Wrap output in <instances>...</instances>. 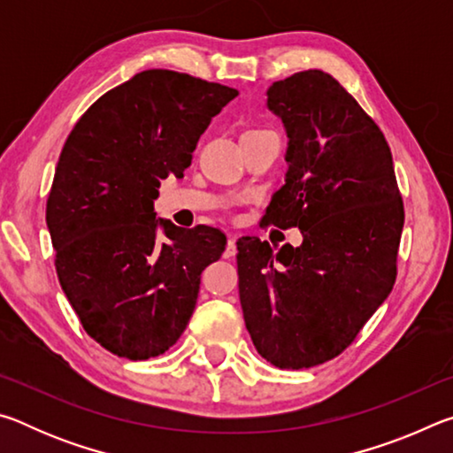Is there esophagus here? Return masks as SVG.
<instances>
[{"instance_id": "esophagus-1", "label": "esophagus", "mask_w": 453, "mask_h": 453, "mask_svg": "<svg viewBox=\"0 0 453 453\" xmlns=\"http://www.w3.org/2000/svg\"><path fill=\"white\" fill-rule=\"evenodd\" d=\"M235 254H237L235 237H229V240H227V245H226V250H224V257H226V259H229V257H235Z\"/></svg>"}]
</instances>
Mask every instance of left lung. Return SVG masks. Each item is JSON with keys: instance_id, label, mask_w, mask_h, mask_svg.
Listing matches in <instances>:
<instances>
[{"instance_id": "left-lung-1", "label": "left lung", "mask_w": 453, "mask_h": 453, "mask_svg": "<svg viewBox=\"0 0 453 453\" xmlns=\"http://www.w3.org/2000/svg\"><path fill=\"white\" fill-rule=\"evenodd\" d=\"M267 107L288 134L286 183L265 224L300 227V248L237 242L245 327L280 370L340 356L395 281L403 202L392 151L340 81L308 70L273 81Z\"/></svg>"}]
</instances>
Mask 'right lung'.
<instances>
[{"label":"right lung","mask_w":453,"mask_h":453,"mask_svg":"<svg viewBox=\"0 0 453 453\" xmlns=\"http://www.w3.org/2000/svg\"><path fill=\"white\" fill-rule=\"evenodd\" d=\"M235 96L148 70L99 97L67 135L45 221L61 289L111 354L150 359L170 349L194 313L199 275L224 254L219 229L157 219L153 199L162 180L183 178L199 135Z\"/></svg>","instance_id":"1"}]
</instances>
